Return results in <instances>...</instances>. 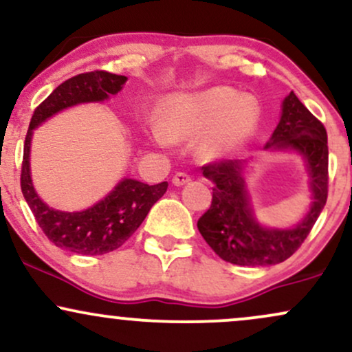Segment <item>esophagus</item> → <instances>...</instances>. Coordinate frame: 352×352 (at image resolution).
Masks as SVG:
<instances>
[{
    "label": "esophagus",
    "instance_id": "34e87169",
    "mask_svg": "<svg viewBox=\"0 0 352 352\" xmlns=\"http://www.w3.org/2000/svg\"><path fill=\"white\" fill-rule=\"evenodd\" d=\"M190 180H192V179H190V175H187V173H184V172H177L175 175H173L172 184L175 185V187H182V185L188 184Z\"/></svg>",
    "mask_w": 352,
    "mask_h": 352
}]
</instances>
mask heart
<instances>
[{
    "instance_id": "b5f03b06",
    "label": "heart",
    "mask_w": 352,
    "mask_h": 352,
    "mask_svg": "<svg viewBox=\"0 0 352 352\" xmlns=\"http://www.w3.org/2000/svg\"><path fill=\"white\" fill-rule=\"evenodd\" d=\"M260 119L261 107L253 96L215 86L172 96L164 106L162 124L153 122L148 134L160 147L199 135L197 155L215 160L243 147L256 132Z\"/></svg>"
}]
</instances>
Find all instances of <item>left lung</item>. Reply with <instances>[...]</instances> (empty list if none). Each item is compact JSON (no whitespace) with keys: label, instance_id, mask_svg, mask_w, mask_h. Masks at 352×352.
<instances>
[{"label":"left lung","instance_id":"obj_1","mask_svg":"<svg viewBox=\"0 0 352 352\" xmlns=\"http://www.w3.org/2000/svg\"><path fill=\"white\" fill-rule=\"evenodd\" d=\"M266 151H293L309 173L311 207L293 228H268L254 218L243 172L248 160H221L201 167L215 184L212 205L200 217L199 232L221 260L240 266H270L300 248L328 200V134L292 91L283 100L281 119Z\"/></svg>","mask_w":352,"mask_h":352}]
</instances>
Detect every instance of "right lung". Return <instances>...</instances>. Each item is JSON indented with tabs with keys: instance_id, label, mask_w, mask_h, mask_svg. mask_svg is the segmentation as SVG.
I'll use <instances>...</instances> for the list:
<instances>
[{
	"instance_id": "1",
	"label": "right lung",
	"mask_w": 352,
	"mask_h": 352,
	"mask_svg": "<svg viewBox=\"0 0 352 352\" xmlns=\"http://www.w3.org/2000/svg\"><path fill=\"white\" fill-rule=\"evenodd\" d=\"M125 76L107 71H92L64 80L36 107L24 140L21 190L24 200L56 246L76 254H104L122 246L140 227L152 205L167 192L168 184L147 185L122 179L102 200L80 212H60L39 199L31 180L30 152L33 131L64 109L84 102H102L122 91Z\"/></svg>"
}]
</instances>
